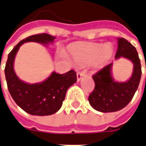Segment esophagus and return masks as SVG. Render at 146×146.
<instances>
[{
  "label": "esophagus",
  "instance_id": "34e87169",
  "mask_svg": "<svg viewBox=\"0 0 146 146\" xmlns=\"http://www.w3.org/2000/svg\"><path fill=\"white\" fill-rule=\"evenodd\" d=\"M84 75V72H77L76 73V78H77V81H80L81 78L83 77V76Z\"/></svg>",
  "mask_w": 146,
  "mask_h": 146
}]
</instances>
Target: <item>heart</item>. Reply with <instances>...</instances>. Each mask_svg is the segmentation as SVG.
Here are the masks:
<instances>
[{
  "instance_id": "b5f03b06",
  "label": "heart",
  "mask_w": 146,
  "mask_h": 146,
  "mask_svg": "<svg viewBox=\"0 0 146 146\" xmlns=\"http://www.w3.org/2000/svg\"><path fill=\"white\" fill-rule=\"evenodd\" d=\"M70 53L75 62L79 65H88L94 62L96 66H100L110 60L113 56V50L108 44H85L70 48Z\"/></svg>"
}]
</instances>
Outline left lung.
Here are the masks:
<instances>
[{"label": "left lung", "instance_id": "1", "mask_svg": "<svg viewBox=\"0 0 146 146\" xmlns=\"http://www.w3.org/2000/svg\"><path fill=\"white\" fill-rule=\"evenodd\" d=\"M117 43L115 58L129 59L134 65L133 73L127 81L116 82L112 76L113 63H110L92 76L95 86L88 101L95 110L102 113L116 112L125 107L134 97L141 80V62L136 48L124 38H118Z\"/></svg>", "mask_w": 146, "mask_h": 146}]
</instances>
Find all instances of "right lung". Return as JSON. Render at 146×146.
Instances as JSON below:
<instances>
[{"label":"right lung","instance_id":"add662e5","mask_svg":"<svg viewBox=\"0 0 146 146\" xmlns=\"http://www.w3.org/2000/svg\"><path fill=\"white\" fill-rule=\"evenodd\" d=\"M55 37L48 33L30 36L21 40L9 53L5 73L8 91L15 103L31 115L48 116L58 112L62 105L68 88L76 82L74 70L63 74L52 72L40 83L27 84L21 80L14 70V60L20 46L27 42H36L47 45Z\"/></svg>","mask_w":146,"mask_h":146}]
</instances>
